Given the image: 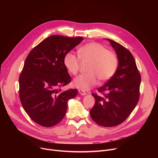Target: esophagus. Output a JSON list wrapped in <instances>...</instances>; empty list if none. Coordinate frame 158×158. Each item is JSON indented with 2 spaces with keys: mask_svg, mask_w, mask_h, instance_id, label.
Returning <instances> with one entry per match:
<instances>
[{
  "mask_svg": "<svg viewBox=\"0 0 158 158\" xmlns=\"http://www.w3.org/2000/svg\"><path fill=\"white\" fill-rule=\"evenodd\" d=\"M78 92H79V93L80 94V95H83V96H85V95H86V93L85 92V91H83V90L79 89V90H78Z\"/></svg>",
  "mask_w": 158,
  "mask_h": 158,
  "instance_id": "1",
  "label": "esophagus"
}]
</instances>
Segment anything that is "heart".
<instances>
[{
    "instance_id": "heart-1",
    "label": "heart",
    "mask_w": 158,
    "mask_h": 158,
    "mask_svg": "<svg viewBox=\"0 0 158 158\" xmlns=\"http://www.w3.org/2000/svg\"><path fill=\"white\" fill-rule=\"evenodd\" d=\"M79 56L70 52L64 57L63 64L71 74H77L80 63L88 61V73L81 74L73 81V85L81 90H88L97 85L98 80L105 82L110 80L118 67L116 55L100 44L88 43L79 49ZM80 59H79V58Z\"/></svg>"
}]
</instances>
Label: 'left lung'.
I'll return each instance as SVG.
<instances>
[{"label": "left lung", "mask_w": 158, "mask_h": 158, "mask_svg": "<svg viewBox=\"0 0 158 158\" xmlns=\"http://www.w3.org/2000/svg\"><path fill=\"white\" fill-rule=\"evenodd\" d=\"M109 41L117 55L118 66L114 76L104 86L98 88L103 97L92 94L95 99L89 111L92 118L99 126L113 127L122 123L134 110L138 102L141 76L135 58L116 41Z\"/></svg>", "instance_id": "1"}]
</instances>
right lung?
Masks as SVG:
<instances>
[{
    "label": "right lung",
    "mask_w": 158,
    "mask_h": 158,
    "mask_svg": "<svg viewBox=\"0 0 158 158\" xmlns=\"http://www.w3.org/2000/svg\"><path fill=\"white\" fill-rule=\"evenodd\" d=\"M84 40L52 35L43 40L28 54L19 77V96L23 109L39 125L49 127L59 123L67 110L68 101L77 89L58 88L70 83L64 57Z\"/></svg>",
    "instance_id": "obj_1"
}]
</instances>
